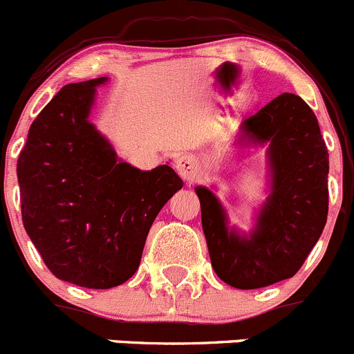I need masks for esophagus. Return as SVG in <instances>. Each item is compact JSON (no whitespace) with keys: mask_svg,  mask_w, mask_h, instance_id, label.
I'll use <instances>...</instances> for the list:
<instances>
[{"mask_svg":"<svg viewBox=\"0 0 354 354\" xmlns=\"http://www.w3.org/2000/svg\"><path fill=\"white\" fill-rule=\"evenodd\" d=\"M176 170L177 174L184 178L185 182H192L196 177H198L199 165L198 160L191 155H182L176 160Z\"/></svg>","mask_w":354,"mask_h":354,"instance_id":"34e87169","label":"esophagus"}]
</instances>
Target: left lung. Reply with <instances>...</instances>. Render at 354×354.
Returning <instances> with one entry per match:
<instances>
[{"mask_svg": "<svg viewBox=\"0 0 354 354\" xmlns=\"http://www.w3.org/2000/svg\"><path fill=\"white\" fill-rule=\"evenodd\" d=\"M241 145H267L270 194L250 234L229 229L209 189L198 185L201 223L215 274L237 289L291 279L320 239L328 212V153L311 108L291 93L241 125Z\"/></svg>", "mask_w": 354, "mask_h": 354, "instance_id": "left-lung-1", "label": "left lung"}]
</instances>
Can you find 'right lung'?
Returning a JSON list of instances; mask_svg holds the SVG:
<instances>
[{
    "label": "right lung",
    "mask_w": 354,
    "mask_h": 354,
    "mask_svg": "<svg viewBox=\"0 0 354 354\" xmlns=\"http://www.w3.org/2000/svg\"><path fill=\"white\" fill-rule=\"evenodd\" d=\"M106 80L59 89L30 125L17 163L30 241L53 275L87 289L136 274L151 223L184 185L169 165L145 172L118 160L87 120Z\"/></svg>",
    "instance_id": "add662e5"
}]
</instances>
